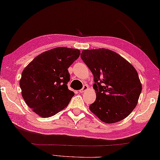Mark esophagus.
Here are the masks:
<instances>
[{
  "mask_svg": "<svg viewBox=\"0 0 160 160\" xmlns=\"http://www.w3.org/2000/svg\"><path fill=\"white\" fill-rule=\"evenodd\" d=\"M87 89H88V86L87 85V84H84V85L82 87V89H80L79 91V92L80 93H83V92H84V91H86Z\"/></svg>",
  "mask_w": 160,
  "mask_h": 160,
  "instance_id": "1",
  "label": "esophagus"
}]
</instances>
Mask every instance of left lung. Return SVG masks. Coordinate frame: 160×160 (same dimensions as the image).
Masks as SVG:
<instances>
[{
  "label": "left lung",
  "mask_w": 160,
  "mask_h": 160,
  "mask_svg": "<svg viewBox=\"0 0 160 160\" xmlns=\"http://www.w3.org/2000/svg\"><path fill=\"white\" fill-rule=\"evenodd\" d=\"M80 57L94 78L96 99L90 111L108 124L127 118L142 92L137 71L124 58L107 49L83 50Z\"/></svg>",
  "instance_id": "1"
}]
</instances>
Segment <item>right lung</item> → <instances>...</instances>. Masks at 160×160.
I'll use <instances>...</instances> for the list:
<instances>
[{
  "instance_id": "1",
  "label": "right lung",
  "mask_w": 160,
  "mask_h": 160,
  "mask_svg": "<svg viewBox=\"0 0 160 160\" xmlns=\"http://www.w3.org/2000/svg\"><path fill=\"white\" fill-rule=\"evenodd\" d=\"M80 50L57 47L36 56L23 70L20 80L28 106L42 118L53 116L65 108L74 96L68 89L69 68Z\"/></svg>"
}]
</instances>
